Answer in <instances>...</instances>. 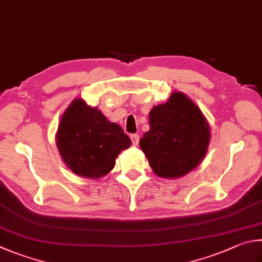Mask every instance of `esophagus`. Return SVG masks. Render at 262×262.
<instances>
[{"mask_svg": "<svg viewBox=\"0 0 262 262\" xmlns=\"http://www.w3.org/2000/svg\"><path fill=\"white\" fill-rule=\"evenodd\" d=\"M130 140H132L133 145H137V144H139V141H140V135L139 134H133V135H130Z\"/></svg>", "mask_w": 262, "mask_h": 262, "instance_id": "34e87169", "label": "esophagus"}]
</instances>
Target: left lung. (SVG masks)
I'll return each instance as SVG.
<instances>
[{"label": "left lung", "instance_id": "obj_1", "mask_svg": "<svg viewBox=\"0 0 262 262\" xmlns=\"http://www.w3.org/2000/svg\"><path fill=\"white\" fill-rule=\"evenodd\" d=\"M149 125L140 146L157 177L182 178L202 163L211 141V128L187 95L174 92L167 102L152 107Z\"/></svg>", "mask_w": 262, "mask_h": 262}]
</instances>
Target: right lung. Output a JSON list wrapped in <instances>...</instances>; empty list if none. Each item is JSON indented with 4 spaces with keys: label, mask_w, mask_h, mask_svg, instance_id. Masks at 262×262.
Wrapping results in <instances>:
<instances>
[{
    "label": "right lung",
    "mask_w": 262,
    "mask_h": 262,
    "mask_svg": "<svg viewBox=\"0 0 262 262\" xmlns=\"http://www.w3.org/2000/svg\"><path fill=\"white\" fill-rule=\"evenodd\" d=\"M132 141L97 107L73 99L60 118L56 145L65 165L78 177L96 180L113 169L118 155Z\"/></svg>",
    "instance_id": "obj_1"
}]
</instances>
